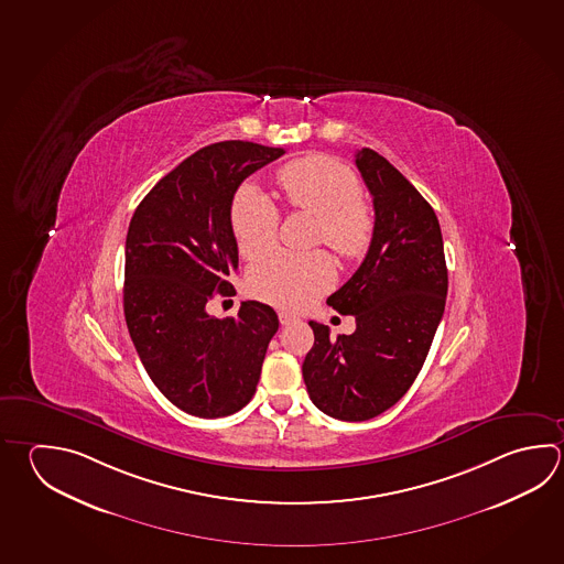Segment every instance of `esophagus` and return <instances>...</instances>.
I'll list each match as a JSON object with an SVG mask.
<instances>
[{
    "instance_id": "34e87169",
    "label": "esophagus",
    "mask_w": 564,
    "mask_h": 564,
    "mask_svg": "<svg viewBox=\"0 0 564 564\" xmlns=\"http://www.w3.org/2000/svg\"><path fill=\"white\" fill-rule=\"evenodd\" d=\"M293 321H297V317H295V315H291V313H285V311H281V313H279V323H281V325H289V323H293Z\"/></svg>"
}]
</instances>
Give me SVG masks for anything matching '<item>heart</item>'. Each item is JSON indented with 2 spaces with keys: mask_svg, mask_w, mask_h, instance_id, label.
Masks as SVG:
<instances>
[{
  "mask_svg": "<svg viewBox=\"0 0 564 564\" xmlns=\"http://www.w3.org/2000/svg\"><path fill=\"white\" fill-rule=\"evenodd\" d=\"M276 183L289 209L317 217L313 241L325 243L343 259L361 257L371 245V207L362 202L355 171L327 155H305L276 171ZM279 209L253 183H245L231 203V229L239 253L256 261L275 245ZM335 283V265L325 251H275L247 276L253 297L283 308H301Z\"/></svg>",
  "mask_w": 564,
  "mask_h": 564,
  "instance_id": "obj_1",
  "label": "heart"
}]
</instances>
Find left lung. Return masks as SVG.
<instances>
[{
  "label": "left lung",
  "mask_w": 564,
  "mask_h": 564,
  "mask_svg": "<svg viewBox=\"0 0 564 564\" xmlns=\"http://www.w3.org/2000/svg\"><path fill=\"white\" fill-rule=\"evenodd\" d=\"M355 165L372 195L375 229L367 257L327 305L352 315L351 335L329 337L308 321L315 343L303 361L313 404L340 421H367L391 409L425 362L445 313L443 235L433 207L369 148Z\"/></svg>",
  "instance_id": "8db88e82"
}]
</instances>
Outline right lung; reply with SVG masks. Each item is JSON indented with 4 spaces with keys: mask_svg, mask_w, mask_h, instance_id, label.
<instances>
[{
    "mask_svg": "<svg viewBox=\"0 0 564 564\" xmlns=\"http://www.w3.org/2000/svg\"><path fill=\"white\" fill-rule=\"evenodd\" d=\"M283 148L219 141L181 161L143 197L126 239L123 311L151 381L202 419L234 415L256 394L276 313L243 301L215 319L207 301L234 295L239 253L231 203L239 185Z\"/></svg>",
    "mask_w": 564,
    "mask_h": 564,
    "instance_id": "obj_1",
    "label": "right lung"
}]
</instances>
